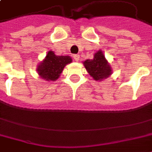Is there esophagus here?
I'll return each mask as SVG.
<instances>
[{
	"label": "esophagus",
	"mask_w": 152,
	"mask_h": 152,
	"mask_svg": "<svg viewBox=\"0 0 152 152\" xmlns=\"http://www.w3.org/2000/svg\"><path fill=\"white\" fill-rule=\"evenodd\" d=\"M73 59H74V61H78L80 60V56L79 55H73Z\"/></svg>",
	"instance_id": "1"
}]
</instances>
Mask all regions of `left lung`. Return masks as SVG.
<instances>
[{
	"mask_svg": "<svg viewBox=\"0 0 152 152\" xmlns=\"http://www.w3.org/2000/svg\"><path fill=\"white\" fill-rule=\"evenodd\" d=\"M84 65L89 74L95 80L106 79L111 74V67L101 50L96 53L92 60L85 61Z\"/></svg>",
	"mask_w": 152,
	"mask_h": 152,
	"instance_id": "left-lung-1",
	"label": "left lung"
}]
</instances>
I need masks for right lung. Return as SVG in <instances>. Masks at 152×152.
Instances as JSON below:
<instances>
[{
	"label": "right lung",
	"instance_id": "right-lung-1",
	"mask_svg": "<svg viewBox=\"0 0 152 152\" xmlns=\"http://www.w3.org/2000/svg\"><path fill=\"white\" fill-rule=\"evenodd\" d=\"M71 61V57L59 56H56L53 51H49L43 61L38 66L37 72L42 79L55 81L62 72L65 66Z\"/></svg>",
	"mask_w": 152,
	"mask_h": 152
}]
</instances>
